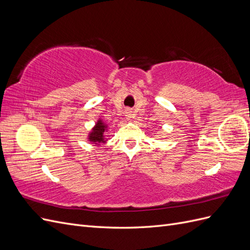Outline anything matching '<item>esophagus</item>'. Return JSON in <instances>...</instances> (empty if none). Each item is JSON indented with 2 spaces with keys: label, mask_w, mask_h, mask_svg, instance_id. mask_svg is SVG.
Wrapping results in <instances>:
<instances>
[{
  "label": "esophagus",
  "mask_w": 250,
  "mask_h": 250,
  "mask_svg": "<svg viewBox=\"0 0 250 250\" xmlns=\"http://www.w3.org/2000/svg\"><path fill=\"white\" fill-rule=\"evenodd\" d=\"M125 117H126V119H128V120H130L131 118H133V113H132V111H131V110H129V109H127V110H126V112H125Z\"/></svg>",
  "instance_id": "34e87169"
}]
</instances>
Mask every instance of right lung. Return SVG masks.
<instances>
[{
	"instance_id": "add662e5",
	"label": "right lung",
	"mask_w": 250,
	"mask_h": 250,
	"mask_svg": "<svg viewBox=\"0 0 250 250\" xmlns=\"http://www.w3.org/2000/svg\"><path fill=\"white\" fill-rule=\"evenodd\" d=\"M107 125H105L102 120H98L97 124L93 128L92 132L88 134V140L89 142H93L95 144H99V143H104L106 142L104 140V131L107 130Z\"/></svg>"
}]
</instances>
